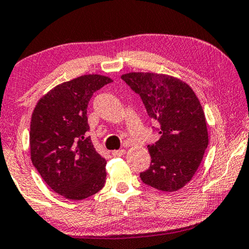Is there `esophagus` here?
Listing matches in <instances>:
<instances>
[{
	"label": "esophagus",
	"mask_w": 249,
	"mask_h": 249,
	"mask_svg": "<svg viewBox=\"0 0 249 249\" xmlns=\"http://www.w3.org/2000/svg\"><path fill=\"white\" fill-rule=\"evenodd\" d=\"M113 156H124L126 154L125 149H120V151H113Z\"/></svg>",
	"instance_id": "esophagus-1"
}]
</instances>
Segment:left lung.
<instances>
[{
    "instance_id": "left-lung-1",
    "label": "left lung",
    "mask_w": 249,
    "mask_h": 249,
    "mask_svg": "<svg viewBox=\"0 0 249 249\" xmlns=\"http://www.w3.org/2000/svg\"><path fill=\"white\" fill-rule=\"evenodd\" d=\"M122 80L139 94L148 116L160 124V140L147 146L151 166L141 173V179L161 192L178 191L193 178L208 145L199 100L191 86L171 75L131 72L122 75Z\"/></svg>"
}]
</instances>
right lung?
<instances>
[{"label": "right lung", "instance_id": "add662e5", "mask_svg": "<svg viewBox=\"0 0 249 249\" xmlns=\"http://www.w3.org/2000/svg\"><path fill=\"white\" fill-rule=\"evenodd\" d=\"M110 82L104 75H82L56 85L35 105L31 160L49 187L68 199H85L104 186L106 160L86 136V113L94 92Z\"/></svg>", "mask_w": 249, "mask_h": 249}]
</instances>
